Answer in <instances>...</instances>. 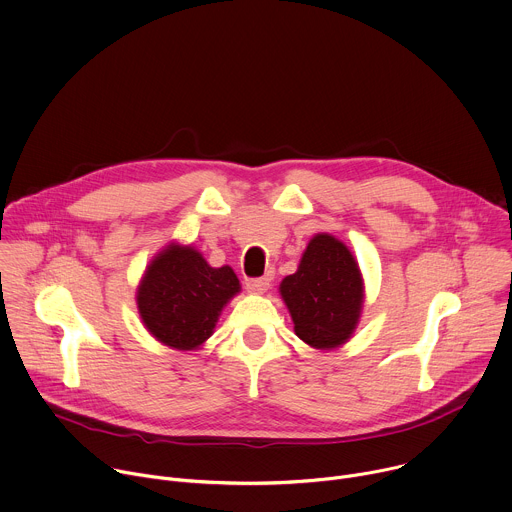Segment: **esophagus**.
Wrapping results in <instances>:
<instances>
[{"label":"esophagus","instance_id":"esophagus-1","mask_svg":"<svg viewBox=\"0 0 512 512\" xmlns=\"http://www.w3.org/2000/svg\"><path fill=\"white\" fill-rule=\"evenodd\" d=\"M269 283H271L269 277H255L245 281V289L251 293H265L269 289Z\"/></svg>","mask_w":512,"mask_h":512}]
</instances>
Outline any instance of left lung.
<instances>
[{
	"mask_svg": "<svg viewBox=\"0 0 512 512\" xmlns=\"http://www.w3.org/2000/svg\"><path fill=\"white\" fill-rule=\"evenodd\" d=\"M279 289L305 344L329 350L348 342L362 311V275L342 241L315 235Z\"/></svg>",
	"mask_w": 512,
	"mask_h": 512,
	"instance_id": "8db88e82",
	"label": "left lung"
}]
</instances>
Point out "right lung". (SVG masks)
<instances>
[{
    "mask_svg": "<svg viewBox=\"0 0 512 512\" xmlns=\"http://www.w3.org/2000/svg\"><path fill=\"white\" fill-rule=\"evenodd\" d=\"M239 289L231 267L215 269L193 247L170 245L148 265L136 299L158 342L195 350L211 337L223 305Z\"/></svg>",
    "mask_w": 512,
    "mask_h": 512,
    "instance_id": "add662e5",
    "label": "right lung"
}]
</instances>
